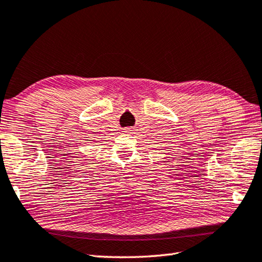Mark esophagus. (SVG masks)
I'll list each match as a JSON object with an SVG mask.
<instances>
[{
  "instance_id": "obj_1",
  "label": "esophagus",
  "mask_w": 262,
  "mask_h": 262,
  "mask_svg": "<svg viewBox=\"0 0 262 262\" xmlns=\"http://www.w3.org/2000/svg\"><path fill=\"white\" fill-rule=\"evenodd\" d=\"M128 130H129V129H126V132H128Z\"/></svg>"
}]
</instances>
